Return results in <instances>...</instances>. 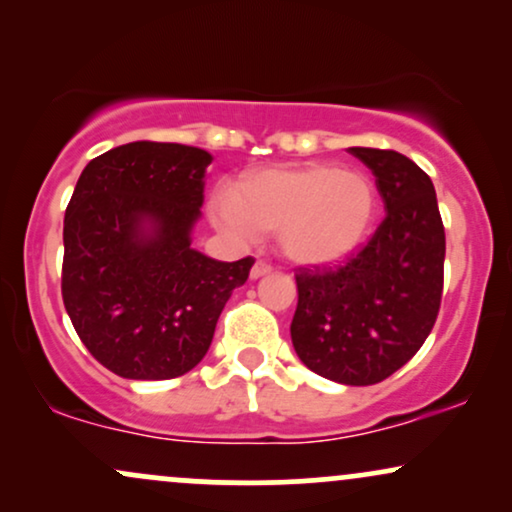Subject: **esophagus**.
Masks as SVG:
<instances>
[{
	"mask_svg": "<svg viewBox=\"0 0 512 512\" xmlns=\"http://www.w3.org/2000/svg\"><path fill=\"white\" fill-rule=\"evenodd\" d=\"M269 272H272V264L257 260L255 264H252V269H250V279H260V276L269 274Z\"/></svg>",
	"mask_w": 512,
	"mask_h": 512,
	"instance_id": "1",
	"label": "esophagus"
}]
</instances>
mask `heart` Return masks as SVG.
<instances>
[{
    "mask_svg": "<svg viewBox=\"0 0 512 512\" xmlns=\"http://www.w3.org/2000/svg\"><path fill=\"white\" fill-rule=\"evenodd\" d=\"M378 214V190L361 170L334 163L252 170L236 190L209 197L214 226L236 240L276 231L284 257L296 264L344 260L366 240Z\"/></svg>",
    "mask_w": 512,
    "mask_h": 512,
    "instance_id": "1",
    "label": "heart"
}]
</instances>
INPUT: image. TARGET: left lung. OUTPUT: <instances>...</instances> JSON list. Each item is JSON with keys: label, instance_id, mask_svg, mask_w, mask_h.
Wrapping results in <instances>:
<instances>
[{"label": "left lung", "instance_id": "obj_1", "mask_svg": "<svg viewBox=\"0 0 512 512\" xmlns=\"http://www.w3.org/2000/svg\"><path fill=\"white\" fill-rule=\"evenodd\" d=\"M373 170L385 219L339 267H298L291 342L313 373L342 385H375L431 334L443 298L445 228L436 190L407 156L351 146Z\"/></svg>", "mask_w": 512, "mask_h": 512}]
</instances>
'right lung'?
I'll return each instance as SVG.
<instances>
[{
    "instance_id": "add662e5",
    "label": "right lung",
    "mask_w": 512,
    "mask_h": 512,
    "mask_svg": "<svg viewBox=\"0 0 512 512\" xmlns=\"http://www.w3.org/2000/svg\"><path fill=\"white\" fill-rule=\"evenodd\" d=\"M211 154L132 142L84 168L64 214L62 301L91 356L127 380H168L202 361L252 257L192 248Z\"/></svg>"
}]
</instances>
